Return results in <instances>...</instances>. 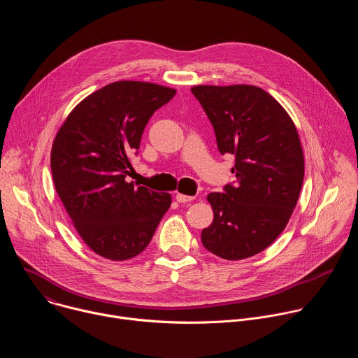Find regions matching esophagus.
Segmentation results:
<instances>
[{
  "label": "esophagus",
  "mask_w": 358,
  "mask_h": 358,
  "mask_svg": "<svg viewBox=\"0 0 358 358\" xmlns=\"http://www.w3.org/2000/svg\"><path fill=\"white\" fill-rule=\"evenodd\" d=\"M194 198H195V196L185 195V194H181V192H178V194L176 195V199H177L178 202H182V203H185V202H191Z\"/></svg>",
  "instance_id": "esophagus-1"
}]
</instances>
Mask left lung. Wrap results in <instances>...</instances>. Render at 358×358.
I'll return each instance as SVG.
<instances>
[{"instance_id":"8db88e82","label":"left lung","mask_w":358,"mask_h":358,"mask_svg":"<svg viewBox=\"0 0 358 358\" xmlns=\"http://www.w3.org/2000/svg\"><path fill=\"white\" fill-rule=\"evenodd\" d=\"M213 123L221 155L235 156L236 182L207 199L213 224L201 241L211 253L239 261L266 249L296 207L304 157L296 126L268 92L252 85L191 87Z\"/></svg>"}]
</instances>
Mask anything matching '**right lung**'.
Listing matches in <instances>:
<instances>
[{"mask_svg":"<svg viewBox=\"0 0 358 358\" xmlns=\"http://www.w3.org/2000/svg\"><path fill=\"white\" fill-rule=\"evenodd\" d=\"M174 94L156 83L113 82L85 97L57 133L55 189L80 238L106 259L137 257L171 206L169 192L136 187L127 176L145 124Z\"/></svg>","mask_w":358,"mask_h":358,"instance_id":"obj_1","label":"right lung"}]
</instances>
